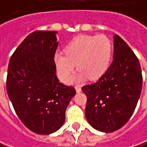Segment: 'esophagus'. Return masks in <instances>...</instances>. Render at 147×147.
Returning <instances> with one entry per match:
<instances>
[{"label":"esophagus","mask_w":147,"mask_h":147,"mask_svg":"<svg viewBox=\"0 0 147 147\" xmlns=\"http://www.w3.org/2000/svg\"><path fill=\"white\" fill-rule=\"evenodd\" d=\"M76 92H82V88L78 87V86H76Z\"/></svg>","instance_id":"esophagus-1"}]
</instances>
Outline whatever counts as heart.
Instances as JSON below:
<instances>
[{
	"instance_id": "heart-1",
	"label": "heart",
	"mask_w": 147,
	"mask_h": 147,
	"mask_svg": "<svg viewBox=\"0 0 147 147\" xmlns=\"http://www.w3.org/2000/svg\"><path fill=\"white\" fill-rule=\"evenodd\" d=\"M113 46L104 35H81L65 47V53L57 52L54 56L56 72L62 82H68L73 74L75 64L79 71L76 81L87 77L96 80L109 69Z\"/></svg>"
}]
</instances>
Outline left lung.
<instances>
[{"mask_svg":"<svg viewBox=\"0 0 147 147\" xmlns=\"http://www.w3.org/2000/svg\"><path fill=\"white\" fill-rule=\"evenodd\" d=\"M113 62L98 82L82 90L87 98L85 114L94 129L109 133L123 127L134 113L142 88L140 62L117 34Z\"/></svg>","mask_w":147,"mask_h":147,"instance_id":"1","label":"left lung"}]
</instances>
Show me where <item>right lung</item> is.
Returning <instances> with one entry per match:
<instances>
[{"mask_svg":"<svg viewBox=\"0 0 147 147\" xmlns=\"http://www.w3.org/2000/svg\"><path fill=\"white\" fill-rule=\"evenodd\" d=\"M56 31H34L12 54L7 70L9 99L23 125L36 134L57 131L66 108L76 94L73 87L60 82L54 63Z\"/></svg>","mask_w":147,"mask_h":147,"instance_id":"right-lung-1","label":"right lung"}]
</instances>
